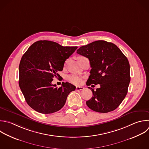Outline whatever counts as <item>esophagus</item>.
<instances>
[{"label": "esophagus", "mask_w": 149, "mask_h": 149, "mask_svg": "<svg viewBox=\"0 0 149 149\" xmlns=\"http://www.w3.org/2000/svg\"><path fill=\"white\" fill-rule=\"evenodd\" d=\"M84 88L83 87H79V86H77L76 87V91H81V90H83Z\"/></svg>", "instance_id": "obj_1"}]
</instances>
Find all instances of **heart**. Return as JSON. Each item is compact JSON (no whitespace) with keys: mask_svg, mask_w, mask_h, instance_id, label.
Wrapping results in <instances>:
<instances>
[{"mask_svg":"<svg viewBox=\"0 0 149 149\" xmlns=\"http://www.w3.org/2000/svg\"><path fill=\"white\" fill-rule=\"evenodd\" d=\"M82 57H79V58H80ZM68 63V61H66V63ZM68 80L72 84H76V85H78L80 84L81 82V78L77 76V75H74V74H72V75H69L68 77Z\"/></svg>","mask_w":149,"mask_h":149,"instance_id":"heart-1","label":"heart"}]
</instances>
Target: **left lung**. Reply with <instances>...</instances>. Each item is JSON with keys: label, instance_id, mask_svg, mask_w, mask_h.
Returning <instances> with one entry per match:
<instances>
[{"label": "left lung", "instance_id": "8db88e82", "mask_svg": "<svg viewBox=\"0 0 149 149\" xmlns=\"http://www.w3.org/2000/svg\"><path fill=\"white\" fill-rule=\"evenodd\" d=\"M77 53L87 58L91 69L86 83L100 84L86 101L91 109L101 113L115 110L126 97L130 80V65L127 58L113 43L99 40L81 47Z\"/></svg>", "mask_w": 149, "mask_h": 149}]
</instances>
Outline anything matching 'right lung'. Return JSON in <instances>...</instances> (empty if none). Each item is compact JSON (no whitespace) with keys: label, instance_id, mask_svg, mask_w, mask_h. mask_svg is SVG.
<instances>
[{"label":"right lung","instance_id":"right-lung-1","mask_svg":"<svg viewBox=\"0 0 149 149\" xmlns=\"http://www.w3.org/2000/svg\"><path fill=\"white\" fill-rule=\"evenodd\" d=\"M77 47H63L50 41H38L23 55L19 65V86L28 105L44 114L60 110L69 94L76 87L66 82L59 88L52 84L53 78L59 77L65 61Z\"/></svg>","mask_w":149,"mask_h":149}]
</instances>
